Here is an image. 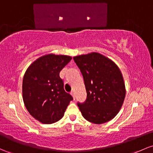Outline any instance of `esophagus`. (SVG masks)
Wrapping results in <instances>:
<instances>
[{
	"instance_id": "34e87169",
	"label": "esophagus",
	"mask_w": 153,
	"mask_h": 153,
	"mask_svg": "<svg viewBox=\"0 0 153 153\" xmlns=\"http://www.w3.org/2000/svg\"><path fill=\"white\" fill-rule=\"evenodd\" d=\"M70 94H71L72 97H73V99H74V100H75V93H74V91H72V92H71V93H70Z\"/></svg>"
}]
</instances>
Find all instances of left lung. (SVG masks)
I'll use <instances>...</instances> for the list:
<instances>
[{
  "instance_id": "8db88e82",
  "label": "left lung",
  "mask_w": 153,
  "mask_h": 153,
  "mask_svg": "<svg viewBox=\"0 0 153 153\" xmlns=\"http://www.w3.org/2000/svg\"><path fill=\"white\" fill-rule=\"evenodd\" d=\"M83 75L87 92L84 103H78L82 115L88 121L102 124L117 115L126 97L123 75L117 65L100 53L74 56Z\"/></svg>"
}]
</instances>
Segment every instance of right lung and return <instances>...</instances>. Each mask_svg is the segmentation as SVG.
Wrapping results in <instances>:
<instances>
[{"mask_svg": "<svg viewBox=\"0 0 153 153\" xmlns=\"http://www.w3.org/2000/svg\"><path fill=\"white\" fill-rule=\"evenodd\" d=\"M72 57L48 53L37 59L27 69L22 82V98L30 115L41 123L58 121L73 97L64 89L59 73Z\"/></svg>", "mask_w": 153, "mask_h": 153, "instance_id": "obj_1", "label": "right lung"}]
</instances>
